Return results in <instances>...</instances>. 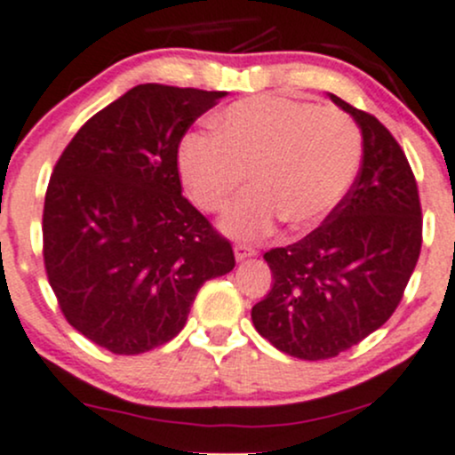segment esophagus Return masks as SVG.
I'll use <instances>...</instances> for the list:
<instances>
[{
  "label": "esophagus",
  "mask_w": 455,
  "mask_h": 455,
  "mask_svg": "<svg viewBox=\"0 0 455 455\" xmlns=\"http://www.w3.org/2000/svg\"><path fill=\"white\" fill-rule=\"evenodd\" d=\"M257 251L252 246H246V243H237L235 246V259L237 261H243L248 259V257H255Z\"/></svg>",
  "instance_id": "obj_1"
}]
</instances>
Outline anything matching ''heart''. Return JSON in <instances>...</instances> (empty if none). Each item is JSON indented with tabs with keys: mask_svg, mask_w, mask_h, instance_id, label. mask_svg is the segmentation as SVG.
I'll return each instance as SVG.
<instances>
[{
	"mask_svg": "<svg viewBox=\"0 0 455 455\" xmlns=\"http://www.w3.org/2000/svg\"><path fill=\"white\" fill-rule=\"evenodd\" d=\"M215 135L188 132L176 167L191 200L220 212L251 174L252 191L227 209L222 231L235 240L270 235L281 220L312 231L336 212L362 161L347 115L281 95L240 100L215 115Z\"/></svg>",
	"mask_w": 455,
	"mask_h": 455,
	"instance_id": "b5f03b06",
	"label": "heart"
}]
</instances>
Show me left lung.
Instances as JSON below:
<instances>
[{
  "label": "left lung",
  "mask_w": 455,
  "mask_h": 455,
  "mask_svg": "<svg viewBox=\"0 0 455 455\" xmlns=\"http://www.w3.org/2000/svg\"><path fill=\"white\" fill-rule=\"evenodd\" d=\"M329 98L360 128V174L323 227L266 252L272 288L251 312L272 347L312 362L340 355L390 318L423 242L417 180L401 146L379 119Z\"/></svg>",
  "instance_id": "1"
}]
</instances>
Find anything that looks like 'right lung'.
I'll return each mask as SVG.
<instances>
[{"label":"right lung","mask_w":455,"mask_h":455,"mask_svg":"<svg viewBox=\"0 0 455 455\" xmlns=\"http://www.w3.org/2000/svg\"><path fill=\"white\" fill-rule=\"evenodd\" d=\"M224 91L140 84L76 132L43 209V259L67 323L140 355L179 336L204 281L235 257L183 196L176 155Z\"/></svg>","instance_id":"add662e5"}]
</instances>
